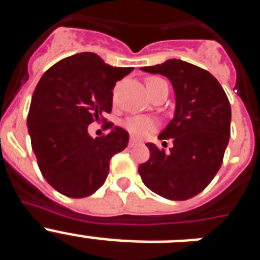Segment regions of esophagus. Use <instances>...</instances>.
Instances as JSON below:
<instances>
[{
	"instance_id": "esophagus-1",
	"label": "esophagus",
	"mask_w": 260,
	"mask_h": 260,
	"mask_svg": "<svg viewBox=\"0 0 260 260\" xmlns=\"http://www.w3.org/2000/svg\"><path fill=\"white\" fill-rule=\"evenodd\" d=\"M134 144H138V139H135L134 137L130 138V142H128V146H134Z\"/></svg>"
}]
</instances>
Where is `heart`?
I'll use <instances>...</instances> for the list:
<instances>
[{
  "label": "heart",
  "mask_w": 260,
  "mask_h": 260,
  "mask_svg": "<svg viewBox=\"0 0 260 260\" xmlns=\"http://www.w3.org/2000/svg\"><path fill=\"white\" fill-rule=\"evenodd\" d=\"M153 80H157V78H150L147 80V83L153 82ZM125 127L127 128L128 133H132L135 137H143L156 127V123L153 119L147 118V117H134V118L126 121Z\"/></svg>",
  "instance_id": "1"
}]
</instances>
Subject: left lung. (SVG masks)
<instances>
[{
    "instance_id": "8db88e82",
    "label": "left lung",
    "mask_w": 260,
    "mask_h": 260,
    "mask_svg": "<svg viewBox=\"0 0 260 260\" xmlns=\"http://www.w3.org/2000/svg\"><path fill=\"white\" fill-rule=\"evenodd\" d=\"M142 70L171 80L176 110L158 135L160 141L173 142L169 153L147 143L150 158L138 172L151 191L186 201L203 191L221 167L231 137V104L217 79L189 62L173 58Z\"/></svg>"
}]
</instances>
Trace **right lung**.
I'll list each match as a JSON object with an SVG mask.
<instances>
[{
    "instance_id": "right-lung-1",
    "label": "right lung",
    "mask_w": 260,
    "mask_h": 260,
    "mask_svg": "<svg viewBox=\"0 0 260 260\" xmlns=\"http://www.w3.org/2000/svg\"><path fill=\"white\" fill-rule=\"evenodd\" d=\"M134 68H113L91 52L61 59L40 78L27 117L32 151L47 182L69 198L93 194L107 180L112 156L128 133L112 122L93 139L88 125L110 113L117 80Z\"/></svg>"
}]
</instances>
